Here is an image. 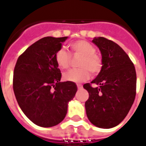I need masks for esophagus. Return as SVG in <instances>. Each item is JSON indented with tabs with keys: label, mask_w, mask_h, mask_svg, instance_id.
<instances>
[{
	"label": "esophagus",
	"mask_w": 146,
	"mask_h": 146,
	"mask_svg": "<svg viewBox=\"0 0 146 146\" xmlns=\"http://www.w3.org/2000/svg\"><path fill=\"white\" fill-rule=\"evenodd\" d=\"M76 86H77L78 89H82V85L77 84V85H76Z\"/></svg>",
	"instance_id": "esophagus-1"
}]
</instances>
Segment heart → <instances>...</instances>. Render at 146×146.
<instances>
[{"instance_id":"heart-1","label":"heart","mask_w":146,"mask_h":146,"mask_svg":"<svg viewBox=\"0 0 146 146\" xmlns=\"http://www.w3.org/2000/svg\"><path fill=\"white\" fill-rule=\"evenodd\" d=\"M70 46L74 54L82 56L78 66L80 68L73 69L64 74V79L72 82H82L90 77V73L98 75L103 68V60L96 54L94 45L86 40H78L70 43ZM55 61L60 68L67 69L70 66L71 55L64 48L58 49L55 52Z\"/></svg>"}]
</instances>
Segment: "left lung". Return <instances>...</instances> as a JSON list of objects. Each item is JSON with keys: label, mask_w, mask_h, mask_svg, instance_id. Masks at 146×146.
<instances>
[{"label": "left lung", "mask_w": 146, "mask_h": 146, "mask_svg": "<svg viewBox=\"0 0 146 146\" xmlns=\"http://www.w3.org/2000/svg\"><path fill=\"white\" fill-rule=\"evenodd\" d=\"M99 48L103 68L91 83L83 85L89 97L85 104L89 121L100 128L118 125L129 113L136 93L133 63L117 44L106 38L92 40Z\"/></svg>", "instance_id": "8db88e82"}]
</instances>
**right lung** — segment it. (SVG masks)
<instances>
[{"instance_id": "1", "label": "right lung", "mask_w": 146, "mask_h": 146, "mask_svg": "<svg viewBox=\"0 0 146 146\" xmlns=\"http://www.w3.org/2000/svg\"><path fill=\"white\" fill-rule=\"evenodd\" d=\"M66 38H42L29 47L15 65L13 88L18 104L39 127H54L61 122L68 102L77 91L74 82H60L61 73L54 59Z\"/></svg>"}]
</instances>
